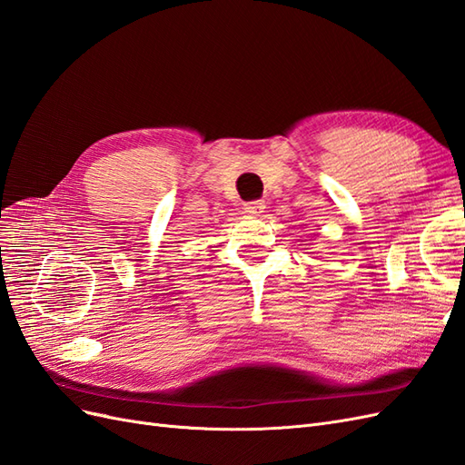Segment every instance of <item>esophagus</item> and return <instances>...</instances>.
Segmentation results:
<instances>
[{
    "mask_svg": "<svg viewBox=\"0 0 465 465\" xmlns=\"http://www.w3.org/2000/svg\"><path fill=\"white\" fill-rule=\"evenodd\" d=\"M263 209H265V202L263 200L244 203V211H246L248 215H260V213H263Z\"/></svg>",
    "mask_w": 465,
    "mask_h": 465,
    "instance_id": "esophagus-1",
    "label": "esophagus"
}]
</instances>
